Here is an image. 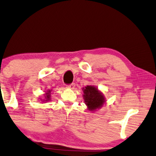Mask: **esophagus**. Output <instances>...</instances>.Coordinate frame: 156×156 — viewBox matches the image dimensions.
Masks as SVG:
<instances>
[{
  "label": "esophagus",
  "instance_id": "obj_1",
  "mask_svg": "<svg viewBox=\"0 0 156 156\" xmlns=\"http://www.w3.org/2000/svg\"><path fill=\"white\" fill-rule=\"evenodd\" d=\"M75 86H76V84L74 83H73L71 84H69L67 86V88H70V89H74L75 88Z\"/></svg>",
  "mask_w": 156,
  "mask_h": 156
}]
</instances>
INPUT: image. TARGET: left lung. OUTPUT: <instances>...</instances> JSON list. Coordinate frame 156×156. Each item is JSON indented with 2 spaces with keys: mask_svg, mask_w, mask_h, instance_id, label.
<instances>
[{
  "mask_svg": "<svg viewBox=\"0 0 156 156\" xmlns=\"http://www.w3.org/2000/svg\"><path fill=\"white\" fill-rule=\"evenodd\" d=\"M83 97L86 104L90 111L100 108L105 102V98L102 93L92 86H88L83 88Z\"/></svg>",
  "mask_w": 156,
  "mask_h": 156,
  "instance_id": "1",
  "label": "left lung"
}]
</instances>
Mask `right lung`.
I'll return each mask as SVG.
<instances>
[{
	"label": "right lung",
	"mask_w": 156,
	"mask_h": 156,
	"mask_svg": "<svg viewBox=\"0 0 156 156\" xmlns=\"http://www.w3.org/2000/svg\"><path fill=\"white\" fill-rule=\"evenodd\" d=\"M51 90H48V92L45 93V100H44V101H49L50 97H51V95H50V93H51Z\"/></svg>",
	"instance_id": "right-lung-1"
}]
</instances>
